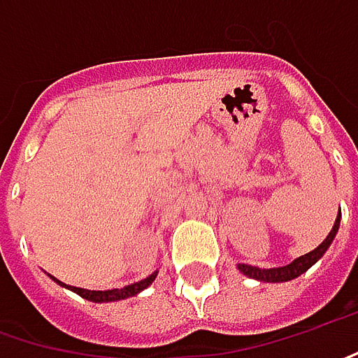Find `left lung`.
<instances>
[{
	"mask_svg": "<svg viewBox=\"0 0 358 358\" xmlns=\"http://www.w3.org/2000/svg\"><path fill=\"white\" fill-rule=\"evenodd\" d=\"M338 226H341V212H338V216H336V222H334V226H332L330 234L326 236V241L320 244L318 248H314L312 252L297 257L294 263H289V265H285V267L261 268V267H250V265H244V263H241V265H238V271L244 273V275H248L250 279L267 281V283H283V281H292V279H295V277H299L301 273H306V271L312 267L314 263H318L320 259H322V255L328 250V246H330L332 241H334V236H336V232H338Z\"/></svg>",
	"mask_w": 358,
	"mask_h": 358,
	"instance_id": "8db88e82",
	"label": "left lung"
}]
</instances>
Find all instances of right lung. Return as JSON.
<instances>
[{
    "instance_id": "add662e5",
    "label": "right lung",
    "mask_w": 358,
    "mask_h": 358,
    "mask_svg": "<svg viewBox=\"0 0 358 358\" xmlns=\"http://www.w3.org/2000/svg\"><path fill=\"white\" fill-rule=\"evenodd\" d=\"M157 273H159V271H155V273L148 275L146 279L136 281V283H132V285H126V287H122V289H108V292H91V289H81V287H71V285L61 283V281L55 279V277H52V279H55L59 285L69 287L71 292H75L77 295H81V297H85V299H90V301H95V303H101V301H120V299H126V297H132V295L141 294L142 289H146V287L155 281Z\"/></svg>"
}]
</instances>
